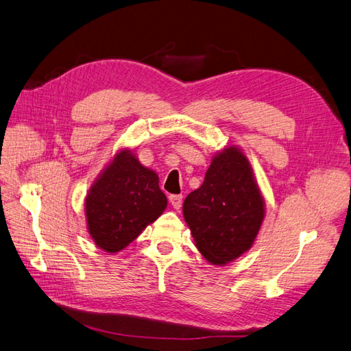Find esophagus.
<instances>
[{"label":"esophagus","mask_w":351,"mask_h":351,"mask_svg":"<svg viewBox=\"0 0 351 351\" xmlns=\"http://www.w3.org/2000/svg\"><path fill=\"white\" fill-rule=\"evenodd\" d=\"M169 202H171L174 210H180V208H182L183 196L182 195H171V196H169Z\"/></svg>","instance_id":"1"}]
</instances>
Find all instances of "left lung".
Listing matches in <instances>:
<instances>
[{"label": "left lung", "instance_id": "obj_1", "mask_svg": "<svg viewBox=\"0 0 351 351\" xmlns=\"http://www.w3.org/2000/svg\"><path fill=\"white\" fill-rule=\"evenodd\" d=\"M264 214V199L250 160L236 146L213 158L202 186L183 204L196 248L214 266L230 263L251 248Z\"/></svg>", "mask_w": 351, "mask_h": 351}]
</instances>
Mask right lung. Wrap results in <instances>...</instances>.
Segmentation results:
<instances>
[{"instance_id": "obj_1", "label": "right lung", "mask_w": 351, "mask_h": 351, "mask_svg": "<svg viewBox=\"0 0 351 351\" xmlns=\"http://www.w3.org/2000/svg\"><path fill=\"white\" fill-rule=\"evenodd\" d=\"M167 204L158 174L141 165L132 150L124 149L85 197L88 233L100 250L119 252L165 211Z\"/></svg>"}]
</instances>
